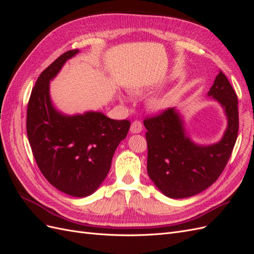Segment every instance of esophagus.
Here are the masks:
<instances>
[{"label":"esophagus","mask_w":254,"mask_h":254,"mask_svg":"<svg viewBox=\"0 0 254 254\" xmlns=\"http://www.w3.org/2000/svg\"><path fill=\"white\" fill-rule=\"evenodd\" d=\"M143 129V125L140 121H133L131 127H130V131L132 133H140Z\"/></svg>","instance_id":"1"}]
</instances>
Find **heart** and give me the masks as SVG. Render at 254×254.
<instances>
[{
    "label": "heart",
    "mask_w": 254,
    "mask_h": 254,
    "mask_svg": "<svg viewBox=\"0 0 254 254\" xmlns=\"http://www.w3.org/2000/svg\"><path fill=\"white\" fill-rule=\"evenodd\" d=\"M171 104H172V97L168 94L153 97L149 103L151 109L157 110V111L166 109Z\"/></svg>",
    "instance_id": "b5f03b06"
}]
</instances>
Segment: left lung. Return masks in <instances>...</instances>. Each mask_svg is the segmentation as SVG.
<instances>
[{
	"label": "left lung",
	"mask_w": 254,
	"mask_h": 254,
	"mask_svg": "<svg viewBox=\"0 0 254 254\" xmlns=\"http://www.w3.org/2000/svg\"><path fill=\"white\" fill-rule=\"evenodd\" d=\"M207 95L225 110L228 127L213 145H197L187 135L175 108L144 120L147 141V173L162 193L175 199L201 193L218 179L231 157L238 133L237 96L221 71Z\"/></svg>",
	"instance_id": "left-lung-1"
}]
</instances>
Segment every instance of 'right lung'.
Listing matches in <instances>:
<instances>
[{"label":"right lung","instance_id":"obj_1","mask_svg":"<svg viewBox=\"0 0 254 254\" xmlns=\"http://www.w3.org/2000/svg\"><path fill=\"white\" fill-rule=\"evenodd\" d=\"M78 52H65L38 77L28 101L26 131L45 179L67 195L87 197L108 175L113 153L126 137L130 122L93 111L70 117L54 108L50 81Z\"/></svg>","mask_w":254,"mask_h":254}]
</instances>
